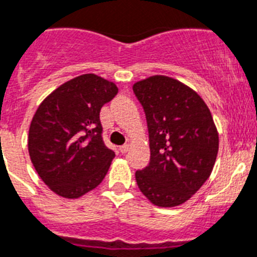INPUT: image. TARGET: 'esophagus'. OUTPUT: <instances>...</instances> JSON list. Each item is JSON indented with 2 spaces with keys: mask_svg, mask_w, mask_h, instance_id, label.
Returning <instances> with one entry per match:
<instances>
[{
  "mask_svg": "<svg viewBox=\"0 0 257 257\" xmlns=\"http://www.w3.org/2000/svg\"><path fill=\"white\" fill-rule=\"evenodd\" d=\"M120 152H121L122 154H125V153H128L129 152V145H126V144H125V145L120 146Z\"/></svg>",
  "mask_w": 257,
  "mask_h": 257,
  "instance_id": "obj_1",
  "label": "esophagus"
}]
</instances>
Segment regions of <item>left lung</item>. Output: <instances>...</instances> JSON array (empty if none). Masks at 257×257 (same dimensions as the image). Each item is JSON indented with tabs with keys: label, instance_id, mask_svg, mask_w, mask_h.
Here are the masks:
<instances>
[{
	"label": "left lung",
	"instance_id": "1",
	"mask_svg": "<svg viewBox=\"0 0 257 257\" xmlns=\"http://www.w3.org/2000/svg\"><path fill=\"white\" fill-rule=\"evenodd\" d=\"M148 121L150 162L136 172L140 191L161 208L184 204L208 180L218 153L210 109L195 90L167 75L136 82Z\"/></svg>",
	"mask_w": 257,
	"mask_h": 257
}]
</instances>
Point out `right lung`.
<instances>
[{"label": "right lung", "instance_id": "add662e5", "mask_svg": "<svg viewBox=\"0 0 257 257\" xmlns=\"http://www.w3.org/2000/svg\"><path fill=\"white\" fill-rule=\"evenodd\" d=\"M117 91L113 82L88 73L62 83L36 109L29 154L56 195L78 198L104 179L115 153L103 142L99 113Z\"/></svg>", "mask_w": 257, "mask_h": 257}]
</instances>
